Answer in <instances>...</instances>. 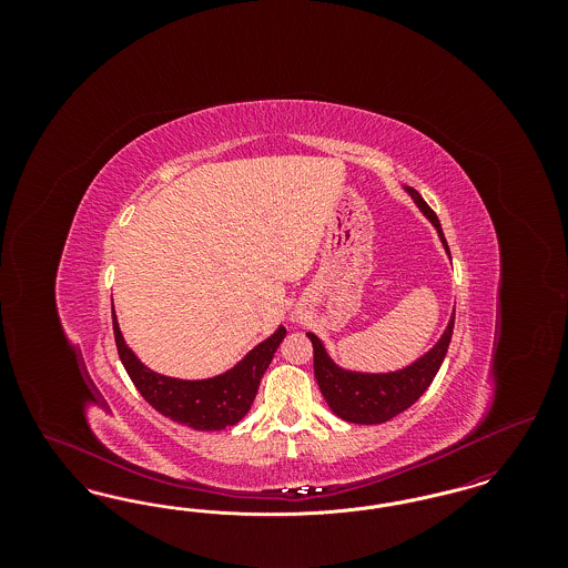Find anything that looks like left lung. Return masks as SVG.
I'll use <instances>...</instances> for the list:
<instances>
[{
  "instance_id": "left-lung-1",
  "label": "left lung",
  "mask_w": 568,
  "mask_h": 568,
  "mask_svg": "<svg viewBox=\"0 0 568 568\" xmlns=\"http://www.w3.org/2000/svg\"><path fill=\"white\" fill-rule=\"evenodd\" d=\"M408 191L415 197L417 206L424 211V215L433 221L434 227L440 234V241L449 253L438 216L434 215L433 209L424 202V197L417 191ZM454 322H456V311L452 315V322L447 325L445 334L430 352L419 357L415 364L406 366L405 371L389 373V375H362V373H349L338 368L327 357L322 341L308 332L306 336L313 343L315 378L324 394L325 403L341 419L352 424H383L400 415L408 406L415 405L422 398V394L430 387L449 349Z\"/></svg>"
}]
</instances>
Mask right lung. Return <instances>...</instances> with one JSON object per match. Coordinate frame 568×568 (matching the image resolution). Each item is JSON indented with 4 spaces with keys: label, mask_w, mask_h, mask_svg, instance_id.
I'll return each mask as SVG.
<instances>
[{
    "label": "right lung",
    "mask_w": 568,
    "mask_h": 568,
    "mask_svg": "<svg viewBox=\"0 0 568 568\" xmlns=\"http://www.w3.org/2000/svg\"><path fill=\"white\" fill-rule=\"evenodd\" d=\"M112 329L119 357L142 398L172 422L190 426L193 430H223L243 419L255 400L260 381L271 366L274 352L287 334L281 325L271 338L260 343L225 375L206 381H181L158 375L138 362L121 336L114 313Z\"/></svg>",
    "instance_id": "1"
}]
</instances>
